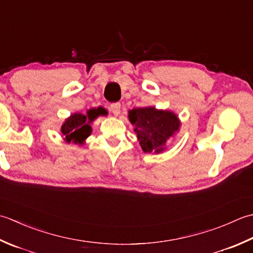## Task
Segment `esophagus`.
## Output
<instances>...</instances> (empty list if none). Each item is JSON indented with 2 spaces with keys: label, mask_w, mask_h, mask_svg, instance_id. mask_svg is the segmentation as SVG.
<instances>
[{
  "label": "esophagus",
  "mask_w": 253,
  "mask_h": 253,
  "mask_svg": "<svg viewBox=\"0 0 253 253\" xmlns=\"http://www.w3.org/2000/svg\"><path fill=\"white\" fill-rule=\"evenodd\" d=\"M120 109H121V104H120V102H113V104L110 105V110L112 111V113L115 116L119 115Z\"/></svg>",
  "instance_id": "esophagus-1"
}]
</instances>
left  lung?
Here are the masks:
<instances>
[{
    "label": "left lung",
    "instance_id": "left-lung-1",
    "mask_svg": "<svg viewBox=\"0 0 253 253\" xmlns=\"http://www.w3.org/2000/svg\"><path fill=\"white\" fill-rule=\"evenodd\" d=\"M128 119L135 126L134 131L145 153L163 152L167 141L180 126L174 113L157 110L154 107L132 109L128 112Z\"/></svg>",
    "mask_w": 253,
    "mask_h": 253
}]
</instances>
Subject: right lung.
Returning a JSON list of instances; mask_svg holds the SVG:
<instances>
[{"mask_svg": "<svg viewBox=\"0 0 253 253\" xmlns=\"http://www.w3.org/2000/svg\"><path fill=\"white\" fill-rule=\"evenodd\" d=\"M100 115H106L104 108H97V109H90L87 111L86 115L82 113H74L68 120H66L61 127L65 141L74 142L75 144H82L87 136L91 133L90 122Z\"/></svg>", "mask_w": 253, "mask_h": 253, "instance_id": "right-lung-1", "label": "right lung"}]
</instances>
